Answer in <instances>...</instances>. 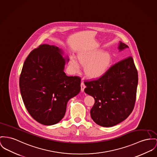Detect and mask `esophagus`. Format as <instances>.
I'll return each instance as SVG.
<instances>
[{
    "instance_id": "esophagus-1",
    "label": "esophagus",
    "mask_w": 157,
    "mask_h": 157,
    "mask_svg": "<svg viewBox=\"0 0 157 157\" xmlns=\"http://www.w3.org/2000/svg\"><path fill=\"white\" fill-rule=\"evenodd\" d=\"M85 87H86V86H85V84L83 82H82L81 83V90H82V92H83Z\"/></svg>"
}]
</instances>
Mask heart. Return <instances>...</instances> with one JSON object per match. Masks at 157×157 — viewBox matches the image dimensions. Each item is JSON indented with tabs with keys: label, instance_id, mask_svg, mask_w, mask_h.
I'll return each instance as SVG.
<instances>
[{
	"label": "heart",
	"instance_id": "obj_1",
	"mask_svg": "<svg viewBox=\"0 0 157 157\" xmlns=\"http://www.w3.org/2000/svg\"><path fill=\"white\" fill-rule=\"evenodd\" d=\"M79 60L82 65H86L85 68L86 75L89 77L97 78L106 73L111 63V57L107 52L94 50L80 54ZM80 63L74 56L70 57L68 67L72 73H75L80 71Z\"/></svg>",
	"mask_w": 157,
	"mask_h": 157
}]
</instances>
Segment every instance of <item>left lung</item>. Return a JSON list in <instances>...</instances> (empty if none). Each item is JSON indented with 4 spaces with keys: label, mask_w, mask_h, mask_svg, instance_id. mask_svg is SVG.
I'll return each mask as SVG.
<instances>
[{
    "label": "left lung",
    "mask_w": 157,
    "mask_h": 157,
    "mask_svg": "<svg viewBox=\"0 0 157 157\" xmlns=\"http://www.w3.org/2000/svg\"><path fill=\"white\" fill-rule=\"evenodd\" d=\"M128 46L120 42L118 49ZM138 74L132 56L115 63L99 78L84 82V92L92 96L94 104L90 115L101 126L112 127L125 120L133 110Z\"/></svg>",
    "instance_id": "left-lung-1"
}]
</instances>
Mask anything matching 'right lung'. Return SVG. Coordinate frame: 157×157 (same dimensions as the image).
Returning <instances> with one entry per match:
<instances>
[{
  "mask_svg": "<svg viewBox=\"0 0 157 157\" xmlns=\"http://www.w3.org/2000/svg\"><path fill=\"white\" fill-rule=\"evenodd\" d=\"M62 53L57 46L40 44L30 53L20 74L24 104L32 117L43 125L59 122L68 101L81 89L80 77L67 76L63 72L66 59Z\"/></svg>",
  "mask_w": 157,
  "mask_h": 157,
  "instance_id": "1",
  "label": "right lung"
}]
</instances>
